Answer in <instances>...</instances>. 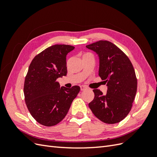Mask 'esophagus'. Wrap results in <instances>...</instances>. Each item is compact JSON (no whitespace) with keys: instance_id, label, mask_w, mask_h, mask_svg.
Returning a JSON list of instances; mask_svg holds the SVG:
<instances>
[{"instance_id":"1","label":"esophagus","mask_w":157,"mask_h":157,"mask_svg":"<svg viewBox=\"0 0 157 157\" xmlns=\"http://www.w3.org/2000/svg\"><path fill=\"white\" fill-rule=\"evenodd\" d=\"M80 90H81V91H83V90H85L87 89L86 86H84V85H82V86H80Z\"/></svg>"}]
</instances>
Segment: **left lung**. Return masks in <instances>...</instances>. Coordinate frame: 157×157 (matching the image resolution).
<instances>
[{
  "mask_svg": "<svg viewBox=\"0 0 157 157\" xmlns=\"http://www.w3.org/2000/svg\"><path fill=\"white\" fill-rule=\"evenodd\" d=\"M99 57V76L107 82L106 95L93 90L94 98L88 105L98 119L107 124L122 121L130 113L137 92L134 68L128 57L118 47L107 40L86 46Z\"/></svg>",
  "mask_w": 157,
  "mask_h": 157,
  "instance_id": "8db88e82",
  "label": "left lung"
}]
</instances>
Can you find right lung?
Here are the masks:
<instances>
[{
  "label": "right lung",
  "mask_w": 157,
  "mask_h": 157,
  "mask_svg": "<svg viewBox=\"0 0 157 157\" xmlns=\"http://www.w3.org/2000/svg\"><path fill=\"white\" fill-rule=\"evenodd\" d=\"M75 47L56 44L46 48L33 59L25 78V101L32 117L39 124L52 126L62 121L80 91L56 82L67 73L66 56Z\"/></svg>",
  "instance_id": "add662e5"
}]
</instances>
